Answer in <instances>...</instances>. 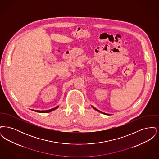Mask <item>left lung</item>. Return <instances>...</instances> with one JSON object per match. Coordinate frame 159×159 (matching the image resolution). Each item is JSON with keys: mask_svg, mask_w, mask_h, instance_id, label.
Returning <instances> with one entry per match:
<instances>
[{"mask_svg": "<svg viewBox=\"0 0 159 159\" xmlns=\"http://www.w3.org/2000/svg\"><path fill=\"white\" fill-rule=\"evenodd\" d=\"M96 111H98V112H99V113H101L104 114H106V115H110V114H107V113H103V112H102V111H99V110H97V108H95V107H93V106H92Z\"/></svg>", "mask_w": 159, "mask_h": 159, "instance_id": "8db88e82", "label": "left lung"}]
</instances>
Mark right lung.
Instances as JSON below:
<instances>
[{
	"instance_id": "1",
	"label": "right lung",
	"mask_w": 159,
	"mask_h": 159,
	"mask_svg": "<svg viewBox=\"0 0 159 159\" xmlns=\"http://www.w3.org/2000/svg\"><path fill=\"white\" fill-rule=\"evenodd\" d=\"M58 107H59V106H58L57 107H55V108H52V109L48 110H44V111H39V110H33V111H36V112H38V113H47L51 112V111H52L53 110H56L57 108H58Z\"/></svg>"
}]
</instances>
